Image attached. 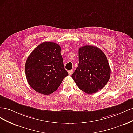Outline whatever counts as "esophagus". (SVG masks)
<instances>
[{
    "label": "esophagus",
    "instance_id": "1",
    "mask_svg": "<svg viewBox=\"0 0 133 133\" xmlns=\"http://www.w3.org/2000/svg\"><path fill=\"white\" fill-rule=\"evenodd\" d=\"M68 74H69L70 75H71L73 72H74V70H68Z\"/></svg>",
    "mask_w": 133,
    "mask_h": 133
}]
</instances>
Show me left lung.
I'll return each mask as SVG.
<instances>
[{
	"mask_svg": "<svg viewBox=\"0 0 133 133\" xmlns=\"http://www.w3.org/2000/svg\"><path fill=\"white\" fill-rule=\"evenodd\" d=\"M78 67L72 75L78 88L88 94L97 92L108 82L110 68L105 55L97 47L85 45L78 50Z\"/></svg>",
	"mask_w": 133,
	"mask_h": 133,
	"instance_id": "left-lung-1",
	"label": "left lung"
}]
</instances>
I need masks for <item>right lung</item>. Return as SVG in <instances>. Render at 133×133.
<instances>
[{
  "label": "right lung",
  "instance_id": "add662e5",
  "mask_svg": "<svg viewBox=\"0 0 133 133\" xmlns=\"http://www.w3.org/2000/svg\"><path fill=\"white\" fill-rule=\"evenodd\" d=\"M25 72L34 90L44 95L52 93L68 75L64 68L60 46L52 42L38 45L28 57Z\"/></svg>",
  "mask_w": 133,
  "mask_h": 133
}]
</instances>
